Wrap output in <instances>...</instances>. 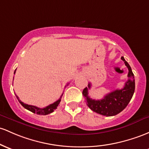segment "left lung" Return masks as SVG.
Returning a JSON list of instances; mask_svg holds the SVG:
<instances>
[{
  "label": "left lung",
  "instance_id": "left-lung-1",
  "mask_svg": "<svg viewBox=\"0 0 149 149\" xmlns=\"http://www.w3.org/2000/svg\"><path fill=\"white\" fill-rule=\"evenodd\" d=\"M128 68V81L125 83L122 89H117L104 95L102 100L91 99L88 96V88H91V83H88V88L86 87L83 91V95L86 98V103L90 109L97 114L106 117L114 116L119 114L125 108L130 102L135 90V81L132 68L123 56L121 57Z\"/></svg>",
  "mask_w": 149,
  "mask_h": 149
}]
</instances>
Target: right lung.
<instances>
[{"instance_id":"obj_1","label":"right lung","mask_w":149,"mask_h":149,"mask_svg":"<svg viewBox=\"0 0 149 149\" xmlns=\"http://www.w3.org/2000/svg\"><path fill=\"white\" fill-rule=\"evenodd\" d=\"M15 71L14 73H15ZM61 97L59 98V100H58L56 101V102H54V103H52V104H49V105L47 106L46 107H44V108H40V107H36V106L30 105V104H27L24 103V102H22V101L19 99V97H17V95H16V97H17V100H18L19 103L22 104V105L23 106L25 109H28L29 111L33 112V113L40 114V115H47V114H49L52 113V112H53L54 111V109H56L57 108V107H58V105L59 104L60 102H61Z\"/></svg>"}]
</instances>
